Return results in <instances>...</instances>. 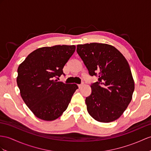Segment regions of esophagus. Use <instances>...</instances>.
Masks as SVG:
<instances>
[{"mask_svg":"<svg viewBox=\"0 0 151 151\" xmlns=\"http://www.w3.org/2000/svg\"><path fill=\"white\" fill-rule=\"evenodd\" d=\"M78 86H79V88H82V87L83 86V83H81V84H79V85H78Z\"/></svg>","mask_w":151,"mask_h":151,"instance_id":"34e87169","label":"esophagus"}]
</instances>
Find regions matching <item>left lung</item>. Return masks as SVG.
<instances>
[{
  "label": "left lung",
  "mask_w": 151,
  "mask_h": 151,
  "mask_svg": "<svg viewBox=\"0 0 151 151\" xmlns=\"http://www.w3.org/2000/svg\"><path fill=\"white\" fill-rule=\"evenodd\" d=\"M91 76H98L91 84V93L86 98L87 111L91 117L108 123L118 119L132 99L134 83L126 59L115 47L91 43L77 45Z\"/></svg>",
  "instance_id": "left-lung-1"
}]
</instances>
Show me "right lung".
I'll use <instances>...</instances> for the list:
<instances>
[{
	"label": "right lung",
	"mask_w": 151,
	"mask_h": 151,
	"mask_svg": "<svg viewBox=\"0 0 151 151\" xmlns=\"http://www.w3.org/2000/svg\"><path fill=\"white\" fill-rule=\"evenodd\" d=\"M75 50V45L40 48L18 67L17 82L21 97L38 118L56 120L67 109L78 86L55 78L65 76L63 68Z\"/></svg>",
	"instance_id": "add662e5"
}]
</instances>
